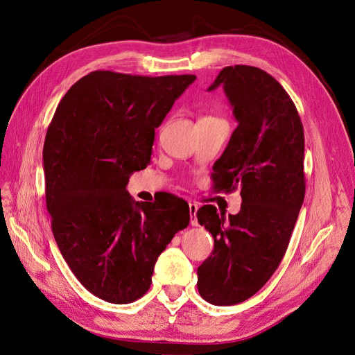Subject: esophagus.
I'll return each instance as SVG.
<instances>
[{"label": "esophagus", "instance_id": "1", "mask_svg": "<svg viewBox=\"0 0 355 355\" xmlns=\"http://www.w3.org/2000/svg\"><path fill=\"white\" fill-rule=\"evenodd\" d=\"M190 207V217H191V226H198V220H197V210H198V206L196 202H190L189 204Z\"/></svg>", "mask_w": 355, "mask_h": 355}]
</instances>
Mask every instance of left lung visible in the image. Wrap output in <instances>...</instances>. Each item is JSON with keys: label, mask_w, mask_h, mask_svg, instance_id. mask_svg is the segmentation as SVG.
Masks as SVG:
<instances>
[{"label": "left lung", "mask_w": 355, "mask_h": 355, "mask_svg": "<svg viewBox=\"0 0 355 355\" xmlns=\"http://www.w3.org/2000/svg\"><path fill=\"white\" fill-rule=\"evenodd\" d=\"M225 90L237 128L213 166L216 191L240 189L237 214L197 211L214 250L197 269L202 300L218 306L249 300L285 256L305 197L304 126L286 90L262 69L225 67L209 90Z\"/></svg>", "instance_id": "left-lung-1"}]
</instances>
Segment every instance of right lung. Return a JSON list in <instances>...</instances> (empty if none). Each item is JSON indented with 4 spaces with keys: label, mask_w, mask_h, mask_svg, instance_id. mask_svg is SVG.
I'll return each instance as SVG.
<instances>
[{
    "label": "right lung",
    "mask_w": 355,
    "mask_h": 355,
    "mask_svg": "<svg viewBox=\"0 0 355 355\" xmlns=\"http://www.w3.org/2000/svg\"><path fill=\"white\" fill-rule=\"evenodd\" d=\"M194 80L92 71L67 90L49 125L43 164L53 236L78 281L106 302L145 295L158 256L190 223L182 198L139 202L126 184L149 164L155 129Z\"/></svg>",
    "instance_id": "add662e5"
}]
</instances>
